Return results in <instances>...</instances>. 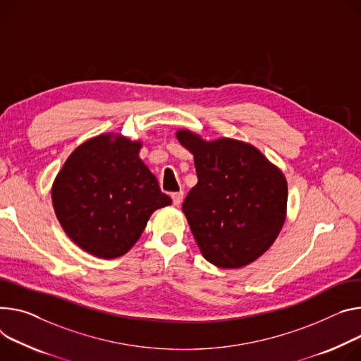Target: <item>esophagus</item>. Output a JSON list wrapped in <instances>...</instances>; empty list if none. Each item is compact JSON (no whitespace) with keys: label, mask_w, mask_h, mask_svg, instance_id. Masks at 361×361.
Masks as SVG:
<instances>
[{"label":"esophagus","mask_w":361,"mask_h":361,"mask_svg":"<svg viewBox=\"0 0 361 361\" xmlns=\"http://www.w3.org/2000/svg\"><path fill=\"white\" fill-rule=\"evenodd\" d=\"M183 195H184V192L183 191H178V192H173L171 194V199H173V204L174 206H180L181 204V202H183Z\"/></svg>","instance_id":"34e87169"}]
</instances>
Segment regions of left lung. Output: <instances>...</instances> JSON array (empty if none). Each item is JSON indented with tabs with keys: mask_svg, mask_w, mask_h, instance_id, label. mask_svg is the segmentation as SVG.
Returning <instances> with one entry per match:
<instances>
[{
	"mask_svg": "<svg viewBox=\"0 0 361 361\" xmlns=\"http://www.w3.org/2000/svg\"><path fill=\"white\" fill-rule=\"evenodd\" d=\"M194 155L195 184L183 203L202 255L223 269L252 264L276 240L286 219L283 173L252 144L206 141L188 129L176 133Z\"/></svg>",
	"mask_w": 361,
	"mask_h": 361,
	"instance_id": "1",
	"label": "left lung"
}]
</instances>
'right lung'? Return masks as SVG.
Instances as JSON below:
<instances>
[{"label":"right lung","mask_w":361,"mask_h":361,"mask_svg":"<svg viewBox=\"0 0 361 361\" xmlns=\"http://www.w3.org/2000/svg\"><path fill=\"white\" fill-rule=\"evenodd\" d=\"M142 141L101 134L80 144L51 187L56 217L85 252L115 259L141 238L151 214L171 204L140 158Z\"/></svg>","instance_id":"obj_1"}]
</instances>
